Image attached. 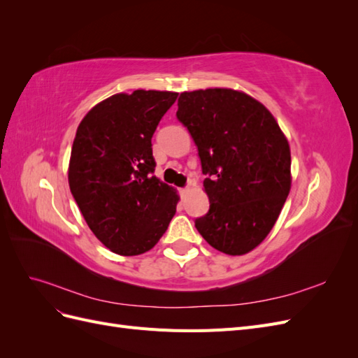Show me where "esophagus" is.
Wrapping results in <instances>:
<instances>
[{"instance_id":"esophagus-1","label":"esophagus","mask_w":358,"mask_h":358,"mask_svg":"<svg viewBox=\"0 0 358 358\" xmlns=\"http://www.w3.org/2000/svg\"><path fill=\"white\" fill-rule=\"evenodd\" d=\"M188 189H189L188 187H185V188H180V189H179V194H180V196L183 197V196H185V194L188 192Z\"/></svg>"}]
</instances>
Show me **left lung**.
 <instances>
[{"label":"left lung","instance_id":"obj_1","mask_svg":"<svg viewBox=\"0 0 358 358\" xmlns=\"http://www.w3.org/2000/svg\"><path fill=\"white\" fill-rule=\"evenodd\" d=\"M176 116L197 146L209 212L196 220L203 239L243 255L273 229L291 188L289 145L273 115L245 92H182Z\"/></svg>","mask_w":358,"mask_h":358}]
</instances>
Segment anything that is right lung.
<instances>
[{"label":"right lung","instance_id":"add662e5","mask_svg":"<svg viewBox=\"0 0 358 358\" xmlns=\"http://www.w3.org/2000/svg\"><path fill=\"white\" fill-rule=\"evenodd\" d=\"M178 92L116 94L86 113L71 148L69 183L91 231L119 255L152 249L179 201L154 176L152 136Z\"/></svg>","mask_w":358,"mask_h":358}]
</instances>
